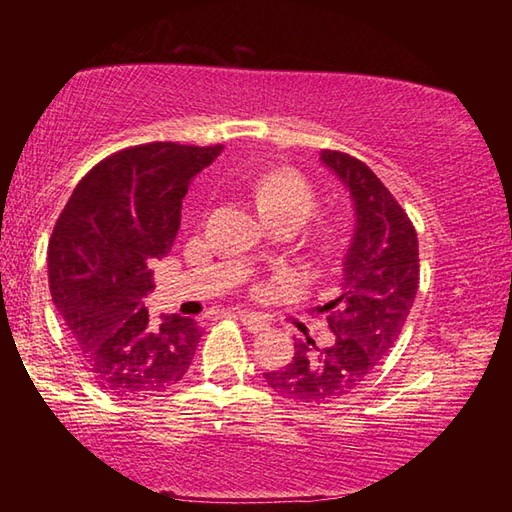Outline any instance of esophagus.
Wrapping results in <instances>:
<instances>
[{"mask_svg": "<svg viewBox=\"0 0 512 512\" xmlns=\"http://www.w3.org/2000/svg\"><path fill=\"white\" fill-rule=\"evenodd\" d=\"M237 316H239V320L241 323L246 325V329L248 332H253V334H259V332H264V329L268 327V323L266 320L262 318V316H257L255 311H246V309H241V311H237Z\"/></svg>", "mask_w": 512, "mask_h": 512, "instance_id": "esophagus-1", "label": "esophagus"}]
</instances>
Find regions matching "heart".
Returning <instances> with one entry per match:
<instances>
[{
	"label": "heart",
	"instance_id": "1",
	"mask_svg": "<svg viewBox=\"0 0 512 512\" xmlns=\"http://www.w3.org/2000/svg\"><path fill=\"white\" fill-rule=\"evenodd\" d=\"M255 201L268 219H280V216H293V219L305 221L314 210V189L293 169H271L259 173L250 185Z\"/></svg>",
	"mask_w": 512,
	"mask_h": 512
}]
</instances>
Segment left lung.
Returning a JSON list of instances; mask_svg holds the SVG:
<instances>
[{"label": "left lung", "mask_w": 512, "mask_h": 512, "mask_svg": "<svg viewBox=\"0 0 512 512\" xmlns=\"http://www.w3.org/2000/svg\"><path fill=\"white\" fill-rule=\"evenodd\" d=\"M354 201V230L343 255L339 296L318 307L334 343H296L289 366L266 372L273 391L293 404L341 400L361 386L400 336L420 282L418 235L402 205L366 162L341 151L320 153Z\"/></svg>", "instance_id": "obj_1"}]
</instances>
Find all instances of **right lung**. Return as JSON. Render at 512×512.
<instances>
[{"instance_id":"right-lung-1","label":"right lung","mask_w":512,"mask_h":512,"mask_svg":"<svg viewBox=\"0 0 512 512\" xmlns=\"http://www.w3.org/2000/svg\"><path fill=\"white\" fill-rule=\"evenodd\" d=\"M216 146L151 142L112 153L69 196L49 239V289L94 384L146 400L185 377L201 341L194 318L151 320L153 259L167 257L180 207Z\"/></svg>"}]
</instances>
